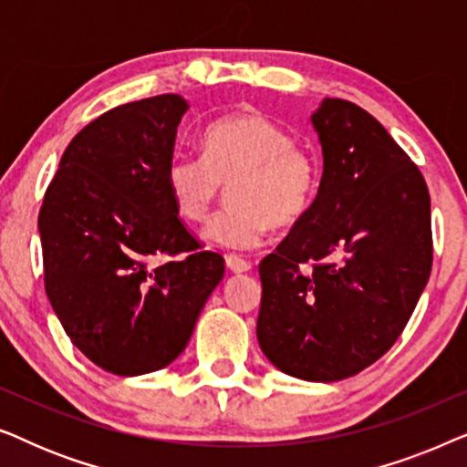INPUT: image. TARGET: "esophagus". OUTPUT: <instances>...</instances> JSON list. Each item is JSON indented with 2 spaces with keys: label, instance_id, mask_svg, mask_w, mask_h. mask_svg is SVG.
Listing matches in <instances>:
<instances>
[{
  "label": "esophagus",
  "instance_id": "esophagus-1",
  "mask_svg": "<svg viewBox=\"0 0 467 467\" xmlns=\"http://www.w3.org/2000/svg\"><path fill=\"white\" fill-rule=\"evenodd\" d=\"M225 264H227L229 270L235 272V274L251 272V270H253V264H251V261L242 259V257H238V254H227V257H225Z\"/></svg>",
  "mask_w": 467,
  "mask_h": 467
}]
</instances>
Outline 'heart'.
Wrapping results in <instances>:
<instances>
[{
  "label": "heart",
  "mask_w": 467,
  "mask_h": 467,
  "mask_svg": "<svg viewBox=\"0 0 467 467\" xmlns=\"http://www.w3.org/2000/svg\"><path fill=\"white\" fill-rule=\"evenodd\" d=\"M203 157L174 152L165 168V187L176 213L203 223L232 187L225 213L216 214L206 238L216 246L248 251L265 240L272 225L293 227L315 206L321 189V161L291 133L259 112L216 119L203 131Z\"/></svg>",
  "instance_id": "b5f03b06"
}]
</instances>
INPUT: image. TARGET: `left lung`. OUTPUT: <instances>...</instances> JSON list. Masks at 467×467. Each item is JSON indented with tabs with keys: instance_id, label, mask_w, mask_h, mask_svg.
Returning a JSON list of instances; mask_svg holds the SVG:
<instances>
[{
	"instance_id": "obj_1",
	"label": "left lung",
	"mask_w": 467,
	"mask_h": 467,
	"mask_svg": "<svg viewBox=\"0 0 467 467\" xmlns=\"http://www.w3.org/2000/svg\"><path fill=\"white\" fill-rule=\"evenodd\" d=\"M323 178L308 216L259 264L257 340L285 374L334 382L393 347L431 272L425 178L372 114L325 98L310 117Z\"/></svg>"
}]
</instances>
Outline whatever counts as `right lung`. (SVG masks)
Here are the masks:
<instances>
[{"label":"right lung","mask_w":467,"mask_h":467,"mask_svg":"<svg viewBox=\"0 0 467 467\" xmlns=\"http://www.w3.org/2000/svg\"><path fill=\"white\" fill-rule=\"evenodd\" d=\"M187 110L168 93L91 120L63 152L37 216L55 315L80 353L119 376L170 366L225 274L165 187Z\"/></svg>","instance_id":"add662e5"}]
</instances>
